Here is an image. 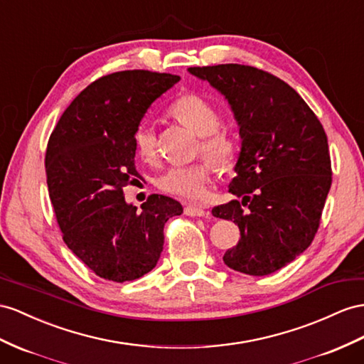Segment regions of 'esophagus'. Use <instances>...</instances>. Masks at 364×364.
<instances>
[{
	"label": "esophagus",
	"mask_w": 364,
	"mask_h": 364,
	"mask_svg": "<svg viewBox=\"0 0 364 364\" xmlns=\"http://www.w3.org/2000/svg\"><path fill=\"white\" fill-rule=\"evenodd\" d=\"M184 213L189 217H208L209 215V212H206L200 206H193V204H191V206H186Z\"/></svg>",
	"instance_id": "1"
}]
</instances>
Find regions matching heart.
Masks as SVG:
<instances>
[{
  "label": "heart",
  "instance_id": "obj_1",
  "mask_svg": "<svg viewBox=\"0 0 364 364\" xmlns=\"http://www.w3.org/2000/svg\"><path fill=\"white\" fill-rule=\"evenodd\" d=\"M171 115L183 126L200 135L198 151L215 164L220 171H226L235 160L237 143L228 130L220 129L221 115L210 101L197 93H186L175 100ZM134 141L136 152L144 160L156 156V134L151 123L143 121L135 129ZM208 160H198L186 166H172L160 175L156 184L161 191L184 200H198L206 192L213 167Z\"/></svg>",
  "mask_w": 364,
  "mask_h": 364
}]
</instances>
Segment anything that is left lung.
Listing matches in <instances>:
<instances>
[{
    "label": "left lung",
    "mask_w": 364,
    "mask_h": 364,
    "mask_svg": "<svg viewBox=\"0 0 364 364\" xmlns=\"http://www.w3.org/2000/svg\"><path fill=\"white\" fill-rule=\"evenodd\" d=\"M229 101L240 126L241 152L232 200L212 209L234 220L240 241L226 266L263 277L311 246L332 184L323 124L298 93L272 73L245 64L189 68Z\"/></svg>",
    "instance_id": "left-lung-1"
}]
</instances>
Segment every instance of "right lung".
<instances>
[{
    "label": "right lung",
    "mask_w": 364,
    "mask_h": 364,
    "mask_svg": "<svg viewBox=\"0 0 364 364\" xmlns=\"http://www.w3.org/2000/svg\"><path fill=\"white\" fill-rule=\"evenodd\" d=\"M178 75L121 70L101 77L64 110L46 151V175L63 240L90 271L109 282H132L160 259L166 221L181 204L149 195L141 210L123 188L138 176L134 134L144 112Z\"/></svg>",
    "instance_id": "obj_1"
}]
</instances>
